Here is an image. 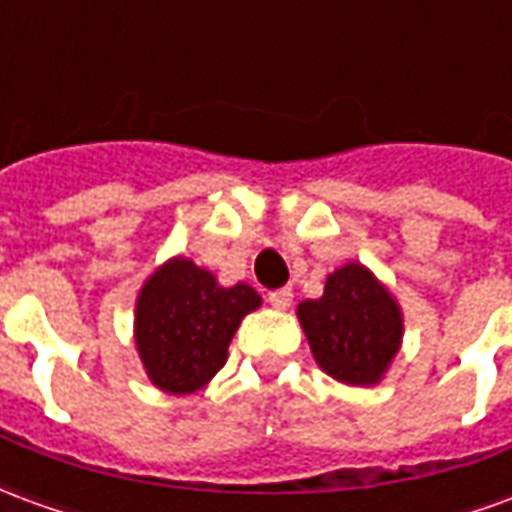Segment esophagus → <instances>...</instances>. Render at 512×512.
Returning a JSON list of instances; mask_svg holds the SVG:
<instances>
[{
    "instance_id": "34e87169",
    "label": "esophagus",
    "mask_w": 512,
    "mask_h": 512,
    "mask_svg": "<svg viewBox=\"0 0 512 512\" xmlns=\"http://www.w3.org/2000/svg\"><path fill=\"white\" fill-rule=\"evenodd\" d=\"M268 301L277 307V310H288L290 304H293V290L290 288H279V290H271L268 293Z\"/></svg>"
}]
</instances>
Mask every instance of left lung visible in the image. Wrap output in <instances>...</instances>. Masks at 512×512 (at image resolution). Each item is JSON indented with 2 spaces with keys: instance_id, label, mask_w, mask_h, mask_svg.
Instances as JSON below:
<instances>
[{
  "instance_id": "8db88e82",
  "label": "left lung",
  "mask_w": 512,
  "mask_h": 512,
  "mask_svg": "<svg viewBox=\"0 0 512 512\" xmlns=\"http://www.w3.org/2000/svg\"><path fill=\"white\" fill-rule=\"evenodd\" d=\"M296 315L318 367L348 386H376L403 343L400 304L356 260L332 271L321 299L301 301Z\"/></svg>"
}]
</instances>
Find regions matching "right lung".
Here are the masks:
<instances>
[{"instance_id":"right-lung-1","label":"right lung","mask_w":512,"mask_h":512,"mask_svg":"<svg viewBox=\"0 0 512 512\" xmlns=\"http://www.w3.org/2000/svg\"><path fill=\"white\" fill-rule=\"evenodd\" d=\"M260 307L244 282L224 288L189 257H169L136 296L134 340L147 378L167 395H191L227 362V345Z\"/></svg>"}]
</instances>
